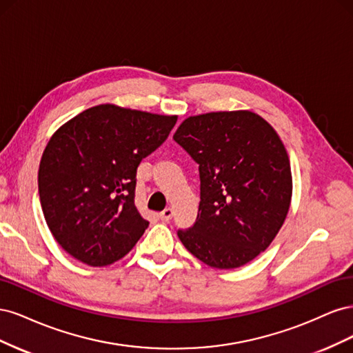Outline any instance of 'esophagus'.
Instances as JSON below:
<instances>
[{"label": "esophagus", "instance_id": "1", "mask_svg": "<svg viewBox=\"0 0 353 353\" xmlns=\"http://www.w3.org/2000/svg\"><path fill=\"white\" fill-rule=\"evenodd\" d=\"M172 215H174V210L170 209V208H166L165 210H162L160 212V219H162L163 222H169L170 219H172Z\"/></svg>", "mask_w": 353, "mask_h": 353}]
</instances>
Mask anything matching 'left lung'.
<instances>
[{
    "label": "left lung",
    "instance_id": "left-lung-1",
    "mask_svg": "<svg viewBox=\"0 0 353 353\" xmlns=\"http://www.w3.org/2000/svg\"><path fill=\"white\" fill-rule=\"evenodd\" d=\"M174 140L199 165L196 222L178 230L185 249L212 268H239L272 243L292 200V170L274 128L252 112L188 117Z\"/></svg>",
    "mask_w": 353,
    "mask_h": 353
}]
</instances>
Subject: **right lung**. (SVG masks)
<instances>
[{
	"label": "right lung",
	"instance_id": "obj_1",
	"mask_svg": "<svg viewBox=\"0 0 353 353\" xmlns=\"http://www.w3.org/2000/svg\"><path fill=\"white\" fill-rule=\"evenodd\" d=\"M176 116L95 105L51 137L38 172L39 200L56 241L74 259L110 265L148 227L134 205L137 168L162 145Z\"/></svg>",
	"mask_w": 353,
	"mask_h": 353
}]
</instances>
